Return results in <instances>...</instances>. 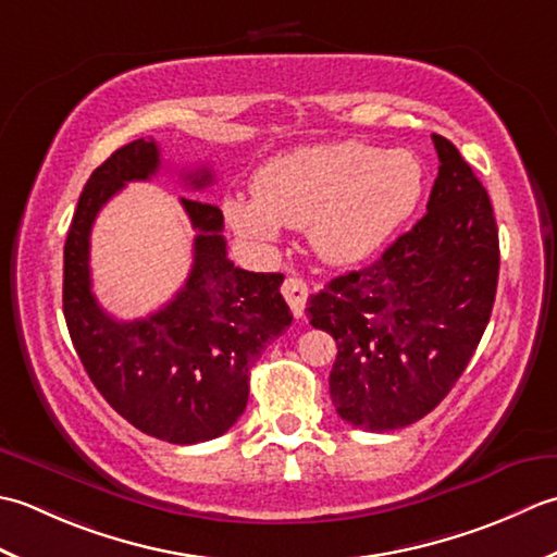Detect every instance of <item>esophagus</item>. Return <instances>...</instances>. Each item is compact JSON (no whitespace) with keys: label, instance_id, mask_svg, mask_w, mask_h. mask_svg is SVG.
I'll return each instance as SVG.
<instances>
[{"label":"esophagus","instance_id":"obj_1","mask_svg":"<svg viewBox=\"0 0 557 557\" xmlns=\"http://www.w3.org/2000/svg\"><path fill=\"white\" fill-rule=\"evenodd\" d=\"M281 293H283V298H286V302L290 305L293 317H302L305 314V302H308V293H310L308 283L298 278V276H288L286 281H283Z\"/></svg>","mask_w":557,"mask_h":557}]
</instances>
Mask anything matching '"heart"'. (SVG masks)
I'll list each match as a JSON object with an SVG mask.
<instances>
[{
	"label": "heart",
	"mask_w": 557,
	"mask_h": 557,
	"mask_svg": "<svg viewBox=\"0 0 557 557\" xmlns=\"http://www.w3.org/2000/svg\"><path fill=\"white\" fill-rule=\"evenodd\" d=\"M252 195L223 203L231 228L245 240L269 245L281 237V225L308 228L324 262L350 264L387 243L413 213L423 165L406 149L302 146L259 168Z\"/></svg>",
	"instance_id": "b5f03b06"
}]
</instances>
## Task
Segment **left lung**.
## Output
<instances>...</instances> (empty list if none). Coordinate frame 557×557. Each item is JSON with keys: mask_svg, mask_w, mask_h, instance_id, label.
<instances>
[{"mask_svg": "<svg viewBox=\"0 0 557 557\" xmlns=\"http://www.w3.org/2000/svg\"><path fill=\"white\" fill-rule=\"evenodd\" d=\"M428 213L377 262L332 278L308 317L336 342L329 394L346 423L387 433L445 399L491 320L500 245L493 203L449 139Z\"/></svg>", "mask_w": 557, "mask_h": 557, "instance_id": "left-lung-1", "label": "left lung"}]
</instances>
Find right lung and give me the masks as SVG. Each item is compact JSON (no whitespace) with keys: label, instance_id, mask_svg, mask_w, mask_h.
<instances>
[{"label":"right lung","instance_id":"1","mask_svg":"<svg viewBox=\"0 0 557 557\" xmlns=\"http://www.w3.org/2000/svg\"><path fill=\"white\" fill-rule=\"evenodd\" d=\"M161 168L153 139H136L94 170L78 197L64 243V320L90 382L141 433L195 445L237 423L249 396V370L293 322L281 274L237 269L225 255L223 213L180 197L195 237L185 286L144 320L120 322L90 290V228L110 197ZM191 189L211 185L207 168L185 175Z\"/></svg>","mask_w":557,"mask_h":557}]
</instances>
